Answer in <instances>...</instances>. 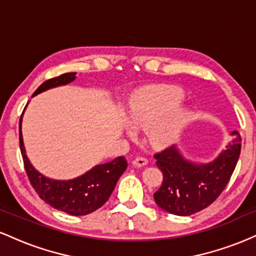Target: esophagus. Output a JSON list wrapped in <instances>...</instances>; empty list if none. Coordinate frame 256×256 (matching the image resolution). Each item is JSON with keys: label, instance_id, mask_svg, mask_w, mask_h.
I'll return each instance as SVG.
<instances>
[{"label": "esophagus", "instance_id": "esophagus-1", "mask_svg": "<svg viewBox=\"0 0 256 256\" xmlns=\"http://www.w3.org/2000/svg\"><path fill=\"white\" fill-rule=\"evenodd\" d=\"M132 164H134V165L136 167H143V166H146V164H148V160H146V158H143V156H137V158H134Z\"/></svg>", "mask_w": 256, "mask_h": 256}]
</instances>
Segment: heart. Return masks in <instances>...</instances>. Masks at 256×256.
Returning <instances> with one entry per match:
<instances>
[{"instance_id": "obj_1", "label": "heart", "mask_w": 256, "mask_h": 256, "mask_svg": "<svg viewBox=\"0 0 256 256\" xmlns=\"http://www.w3.org/2000/svg\"><path fill=\"white\" fill-rule=\"evenodd\" d=\"M184 98L183 90L160 86L143 91L131 102L128 116L137 128H152V140L158 144H171L177 140L188 122V113L176 110Z\"/></svg>"}]
</instances>
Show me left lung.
I'll return each mask as SVG.
<instances>
[{
  "label": "left lung",
  "instance_id": "obj_1",
  "mask_svg": "<svg viewBox=\"0 0 256 256\" xmlns=\"http://www.w3.org/2000/svg\"><path fill=\"white\" fill-rule=\"evenodd\" d=\"M234 138L213 162L195 165L182 156L174 146L154 154L156 166L162 172L161 186L154 194L156 204L176 216H192L210 206L230 180L240 154L242 138Z\"/></svg>",
  "mask_w": 256,
  "mask_h": 256
}]
</instances>
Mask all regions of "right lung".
I'll list each match as a JSON object with an SVG mask.
<instances>
[{"label": "right lung", "mask_w": 256, "mask_h": 256, "mask_svg": "<svg viewBox=\"0 0 256 256\" xmlns=\"http://www.w3.org/2000/svg\"><path fill=\"white\" fill-rule=\"evenodd\" d=\"M74 79L76 72L50 78L40 84L34 95L50 88L71 83ZM19 142L26 174L34 192L52 208L72 216H86L102 207L110 198L120 176L128 168L126 158L119 156L110 162L95 166L89 172L72 180H52L38 173L26 156L22 136V118L19 122Z\"/></svg>", "instance_id": "1"}]
</instances>
